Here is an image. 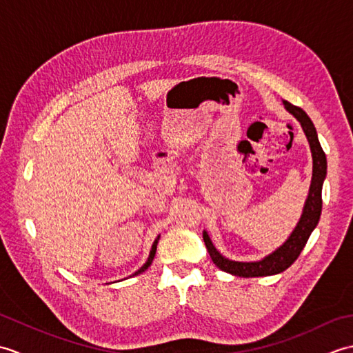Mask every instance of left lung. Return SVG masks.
<instances>
[{
	"mask_svg": "<svg viewBox=\"0 0 353 353\" xmlns=\"http://www.w3.org/2000/svg\"><path fill=\"white\" fill-rule=\"evenodd\" d=\"M283 104H285V109H287L290 114L294 115L299 119V123L302 124V129L311 145L314 167H312V181H311L310 196H308V200H306L302 219L299 221L296 229L292 230V234L287 239V243L262 261L235 262V261H229L226 258H223L212 245L206 232H203V241L206 244L209 256H211L214 264L220 270H223V272L235 274L239 277L270 276V274H277L283 272V270H287L292 262L299 258V254H301L303 247L306 245V243H308L311 232L316 229L317 223L320 220L321 186H323V181L326 177V154L319 142L316 127H314L310 117L305 114V110L288 101H283Z\"/></svg>",
	"mask_w": 353,
	"mask_h": 353,
	"instance_id": "obj_1",
	"label": "left lung"
}]
</instances>
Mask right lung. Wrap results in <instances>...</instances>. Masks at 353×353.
<instances>
[{
    "label": "right lung",
    "mask_w": 353,
    "mask_h": 353,
    "mask_svg": "<svg viewBox=\"0 0 353 353\" xmlns=\"http://www.w3.org/2000/svg\"><path fill=\"white\" fill-rule=\"evenodd\" d=\"M157 239H159V236H157L156 239H154V243H153V245H152V250H150V256H148V259H147V262H145V264L144 265H142L139 270H138V272L137 273H134V274H139V273H142V272H144V270H147L148 267H150V264H152V262H153V258H154V253H156V245H157Z\"/></svg>",
    "instance_id": "right-lung-1"
}]
</instances>
